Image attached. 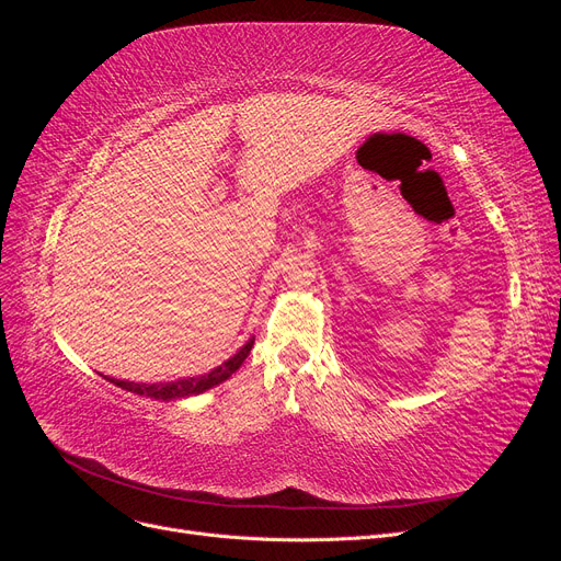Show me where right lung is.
Here are the masks:
<instances>
[{
  "label": "right lung",
  "mask_w": 561,
  "mask_h": 561,
  "mask_svg": "<svg viewBox=\"0 0 561 561\" xmlns=\"http://www.w3.org/2000/svg\"><path fill=\"white\" fill-rule=\"evenodd\" d=\"M252 344L254 339H250V342L233 355V358H229L225 365H219L217 369L208 371V375L203 377H192V379H180V381H168V383H135V381H122V379H110L114 386L124 388V390H130V393L135 396H147V398H154V400H178V398H190V396H198L203 393V390H208L217 383L227 381L236 369H239L243 365V360L248 358V353L252 351Z\"/></svg>",
  "instance_id": "obj_1"
}]
</instances>
